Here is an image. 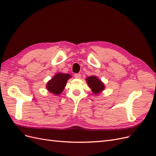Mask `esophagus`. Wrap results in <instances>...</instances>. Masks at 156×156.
I'll return each instance as SVG.
<instances>
[{"label": "esophagus", "instance_id": "1", "mask_svg": "<svg viewBox=\"0 0 156 156\" xmlns=\"http://www.w3.org/2000/svg\"><path fill=\"white\" fill-rule=\"evenodd\" d=\"M81 74L80 73H75V75H74V77L75 78H76V79H79V78H81Z\"/></svg>", "mask_w": 156, "mask_h": 156}]
</instances>
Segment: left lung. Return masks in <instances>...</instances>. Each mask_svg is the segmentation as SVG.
Instances as JSON below:
<instances>
[{"instance_id": "obj_1", "label": "left lung", "mask_w": 156, "mask_h": 156, "mask_svg": "<svg viewBox=\"0 0 156 156\" xmlns=\"http://www.w3.org/2000/svg\"><path fill=\"white\" fill-rule=\"evenodd\" d=\"M86 81L88 86L92 90V92L95 95H99L105 88V84L101 81V79L95 75H91V76L87 77Z\"/></svg>"}]
</instances>
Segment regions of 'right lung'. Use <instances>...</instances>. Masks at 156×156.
<instances>
[{
    "instance_id": "1",
    "label": "right lung",
    "mask_w": 156,
    "mask_h": 156,
    "mask_svg": "<svg viewBox=\"0 0 156 156\" xmlns=\"http://www.w3.org/2000/svg\"><path fill=\"white\" fill-rule=\"evenodd\" d=\"M71 77L72 75L68 73H56L47 83L46 88L52 94L58 96L63 92L68 80Z\"/></svg>"
}]
</instances>
